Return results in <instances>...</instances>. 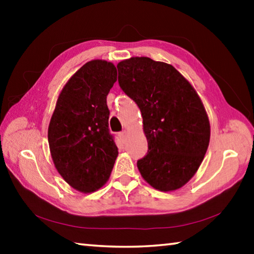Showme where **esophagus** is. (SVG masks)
I'll list each match as a JSON object with an SVG mask.
<instances>
[{"instance_id":"34e87169","label":"esophagus","mask_w":254,"mask_h":254,"mask_svg":"<svg viewBox=\"0 0 254 254\" xmlns=\"http://www.w3.org/2000/svg\"><path fill=\"white\" fill-rule=\"evenodd\" d=\"M127 131H122V132H120L119 133V136H120V139H121L123 142H126V140H127Z\"/></svg>"}]
</instances>
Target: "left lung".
Returning a JSON list of instances; mask_svg holds the SVG:
<instances>
[{
	"label": "left lung",
	"mask_w": 254,
	"mask_h": 254,
	"mask_svg": "<svg viewBox=\"0 0 254 254\" xmlns=\"http://www.w3.org/2000/svg\"><path fill=\"white\" fill-rule=\"evenodd\" d=\"M117 67L120 87L142 114L148 152L136 162L141 176L161 191L183 187L209 143V121L199 96L168 64L133 57Z\"/></svg>",
	"instance_id": "8db88e82"
}]
</instances>
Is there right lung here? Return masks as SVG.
Here are the masks:
<instances>
[{
  "mask_svg": "<svg viewBox=\"0 0 254 254\" xmlns=\"http://www.w3.org/2000/svg\"><path fill=\"white\" fill-rule=\"evenodd\" d=\"M117 76L112 63H86L63 88L50 120L48 141L56 168L81 192L95 191L107 182L119 154L106 104Z\"/></svg>",
  "mask_w": 254,
  "mask_h": 254,
  "instance_id": "add662e5",
  "label": "right lung"
}]
</instances>
